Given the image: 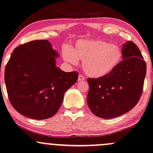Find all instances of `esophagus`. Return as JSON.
Returning a JSON list of instances; mask_svg holds the SVG:
<instances>
[{"label":"esophagus","instance_id":"obj_1","mask_svg":"<svg viewBox=\"0 0 153 153\" xmlns=\"http://www.w3.org/2000/svg\"><path fill=\"white\" fill-rule=\"evenodd\" d=\"M78 80L79 82H83V81L85 80V77L83 76L82 75H79Z\"/></svg>","mask_w":153,"mask_h":153}]
</instances>
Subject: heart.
I'll return each mask as SVG.
<instances>
[{"label":"heart","mask_w":153,"mask_h":153,"mask_svg":"<svg viewBox=\"0 0 153 153\" xmlns=\"http://www.w3.org/2000/svg\"><path fill=\"white\" fill-rule=\"evenodd\" d=\"M62 57L65 62L76 65L83 61L82 69L88 76L101 78L117 68L123 58L119 46L100 39H80L71 49L63 48Z\"/></svg>","instance_id":"heart-1"}]
</instances>
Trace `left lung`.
Instances as JSON below:
<instances>
[{
    "label": "left lung",
    "instance_id": "8db88e82",
    "mask_svg": "<svg viewBox=\"0 0 153 153\" xmlns=\"http://www.w3.org/2000/svg\"><path fill=\"white\" fill-rule=\"evenodd\" d=\"M123 61L107 76L88 78V107L97 117L112 119L123 115L138 103L143 92L146 63L133 42L122 46Z\"/></svg>",
    "mask_w": 153,
    "mask_h": 153
}]
</instances>
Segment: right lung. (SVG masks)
I'll return each mask as SVG.
<instances>
[{
    "mask_svg": "<svg viewBox=\"0 0 153 153\" xmlns=\"http://www.w3.org/2000/svg\"><path fill=\"white\" fill-rule=\"evenodd\" d=\"M58 52L48 40H35L13 50L5 68V83L11 104L30 119L53 117L65 91L77 82L76 71L65 72L56 65Z\"/></svg>",
    "mask_w": 153,
    "mask_h": 153,
    "instance_id": "1",
    "label": "right lung"
}]
</instances>
